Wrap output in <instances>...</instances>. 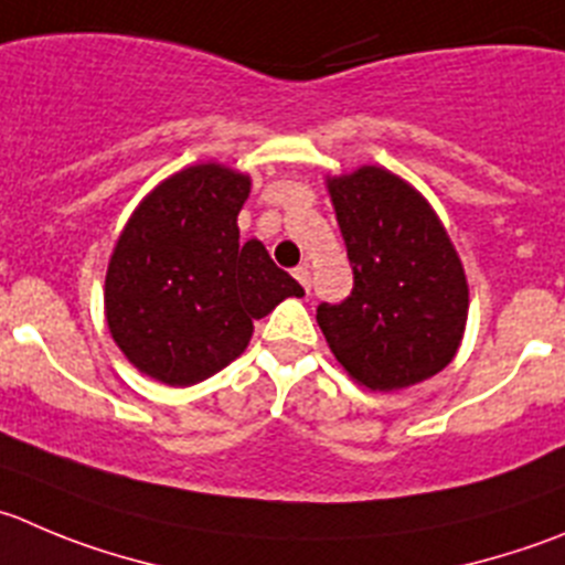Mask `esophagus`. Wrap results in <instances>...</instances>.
<instances>
[{"label":"esophagus","mask_w":565,"mask_h":565,"mask_svg":"<svg viewBox=\"0 0 565 565\" xmlns=\"http://www.w3.org/2000/svg\"><path fill=\"white\" fill-rule=\"evenodd\" d=\"M294 277H297V282L305 288V291H310V266H308V263H305V266L294 268Z\"/></svg>","instance_id":"1"}]
</instances>
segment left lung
<instances>
[{
  "label": "left lung",
  "instance_id": "8db88e82",
  "mask_svg": "<svg viewBox=\"0 0 565 565\" xmlns=\"http://www.w3.org/2000/svg\"><path fill=\"white\" fill-rule=\"evenodd\" d=\"M354 288L316 310L330 352L369 391H402L452 363L469 319V282L427 199L383 166L327 177Z\"/></svg>",
  "mask_w": 565,
  "mask_h": 565
}]
</instances>
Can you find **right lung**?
I'll return each instance as SVG.
<instances>
[{
	"label": "right lung",
	"mask_w": 565,
	"mask_h": 565,
	"mask_svg": "<svg viewBox=\"0 0 565 565\" xmlns=\"http://www.w3.org/2000/svg\"><path fill=\"white\" fill-rule=\"evenodd\" d=\"M249 174L196 163L138 202L105 274L110 338L132 366L171 388L213 377L244 354L252 321L305 297L257 238L241 244Z\"/></svg>",
	"instance_id": "right-lung-1"
}]
</instances>
